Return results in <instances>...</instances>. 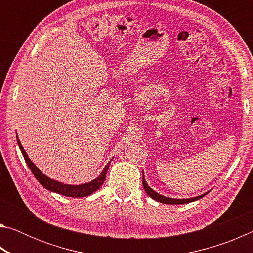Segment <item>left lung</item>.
Returning <instances> with one entry per match:
<instances>
[{"label": "left lung", "mask_w": 253, "mask_h": 253, "mask_svg": "<svg viewBox=\"0 0 253 253\" xmlns=\"http://www.w3.org/2000/svg\"><path fill=\"white\" fill-rule=\"evenodd\" d=\"M143 185H144V190L146 191V193L151 196L152 199H154L157 202L161 203H165V204H185V203H190V202H194V201L199 200L201 198H203L204 195H207L210 191L205 192V193L201 194L199 196H194V198H188V199H172V198H168V196H164L160 193H157L156 191H154L153 188L148 185L146 179H145L144 176V172H143Z\"/></svg>", "instance_id": "8db88e82"}]
</instances>
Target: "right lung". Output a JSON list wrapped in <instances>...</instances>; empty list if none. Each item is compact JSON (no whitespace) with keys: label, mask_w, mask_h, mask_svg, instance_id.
I'll list each match as a JSON object with an SVG mask.
<instances>
[{"label":"right lung","mask_w":253,"mask_h":253,"mask_svg":"<svg viewBox=\"0 0 253 253\" xmlns=\"http://www.w3.org/2000/svg\"><path fill=\"white\" fill-rule=\"evenodd\" d=\"M16 140H18L20 151H21V153H22V155L24 157L25 162H27L29 169H31L32 174L36 176V178L39 181L41 185L45 187L46 190L54 192V193H59L61 195L70 196V198H84V196L90 195L93 193V192L99 190V187L105 182L106 174H107V170H108V169H109L110 162L107 163V165L105 166L104 169H102V172L98 175V177L92 179L91 182L79 184V185H71V184H65L62 182L55 181V179L50 178L49 176H46V175L42 173L41 170L38 169L36 165H34V163L29 158L27 152L24 151L22 144H21V142H20L18 135H16Z\"/></svg>","instance_id":"1"}]
</instances>
